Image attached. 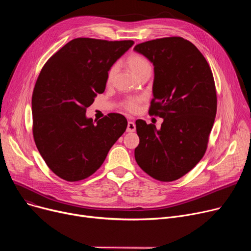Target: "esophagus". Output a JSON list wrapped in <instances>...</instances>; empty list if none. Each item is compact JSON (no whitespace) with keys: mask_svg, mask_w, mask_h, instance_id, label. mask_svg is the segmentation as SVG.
I'll return each instance as SVG.
<instances>
[{"mask_svg":"<svg viewBox=\"0 0 251 251\" xmlns=\"http://www.w3.org/2000/svg\"><path fill=\"white\" fill-rule=\"evenodd\" d=\"M135 129H136L135 123L132 121H129L127 124V132H134Z\"/></svg>","mask_w":251,"mask_h":251,"instance_id":"obj_1","label":"esophagus"}]
</instances>
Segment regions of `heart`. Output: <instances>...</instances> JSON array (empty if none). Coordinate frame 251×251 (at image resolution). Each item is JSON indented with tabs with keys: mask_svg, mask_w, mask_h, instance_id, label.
<instances>
[{
	"mask_svg": "<svg viewBox=\"0 0 251 251\" xmlns=\"http://www.w3.org/2000/svg\"><path fill=\"white\" fill-rule=\"evenodd\" d=\"M126 63L129 66L130 70L132 71V73L136 77L144 72L151 71V62L146 57H143L140 54H131L127 58ZM116 73H117V65H112L107 72V83L113 82ZM141 100H142L141 97H129L123 100L122 105L125 110L129 112H135L138 109Z\"/></svg>",
	"mask_w": 251,
	"mask_h": 251,
	"instance_id": "obj_1",
	"label": "heart"
}]
</instances>
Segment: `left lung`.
I'll use <instances>...</instances> for the list:
<instances>
[{
  "mask_svg": "<svg viewBox=\"0 0 251 251\" xmlns=\"http://www.w3.org/2000/svg\"><path fill=\"white\" fill-rule=\"evenodd\" d=\"M134 50L154 66L149 114L164 119L160 130L136 120L135 160L153 179L175 181L206 151L217 114L213 72L200 50L180 36L152 39Z\"/></svg>",
  "mask_w": 251,
  "mask_h": 251,
  "instance_id": "left-lung-1",
  "label": "left lung"
}]
</instances>
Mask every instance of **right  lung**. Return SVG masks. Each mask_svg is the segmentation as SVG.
<instances>
[{
    "instance_id": "add662e5",
    "label": "right lung",
    "mask_w": 251,
    "mask_h": 251,
    "mask_svg": "<svg viewBox=\"0 0 251 251\" xmlns=\"http://www.w3.org/2000/svg\"><path fill=\"white\" fill-rule=\"evenodd\" d=\"M133 44L78 37L44 65L32 92V133L58 177L75 182L91 176L125 132L123 115L110 113L95 123L85 112L104 91L111 66Z\"/></svg>"
}]
</instances>
